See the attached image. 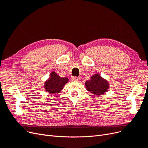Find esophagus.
Returning <instances> with one entry per match:
<instances>
[{"instance_id":"esophagus-1","label":"esophagus","mask_w":148,"mask_h":148,"mask_svg":"<svg viewBox=\"0 0 148 148\" xmlns=\"http://www.w3.org/2000/svg\"><path fill=\"white\" fill-rule=\"evenodd\" d=\"M79 79H80V78L78 77H72V78H71V80L73 82H78Z\"/></svg>"}]
</instances>
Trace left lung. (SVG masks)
Wrapping results in <instances>:
<instances>
[{
	"instance_id": "obj_1",
	"label": "left lung",
	"mask_w": 148,
	"mask_h": 148,
	"mask_svg": "<svg viewBox=\"0 0 148 148\" xmlns=\"http://www.w3.org/2000/svg\"><path fill=\"white\" fill-rule=\"evenodd\" d=\"M85 86L91 93L99 96L107 91L109 88V84L106 79L102 78L99 74H96L92 76L89 81L86 82Z\"/></svg>"
}]
</instances>
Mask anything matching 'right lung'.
<instances>
[{"instance_id": "add662e5", "label": "right lung", "mask_w": 148, "mask_h": 148, "mask_svg": "<svg viewBox=\"0 0 148 148\" xmlns=\"http://www.w3.org/2000/svg\"><path fill=\"white\" fill-rule=\"evenodd\" d=\"M68 82L69 79L67 78H61L55 71H52L50 75V77L45 82L44 88L46 91L50 94L53 95L59 93Z\"/></svg>"}]
</instances>
